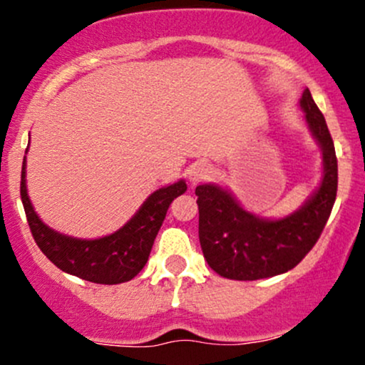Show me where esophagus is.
Wrapping results in <instances>:
<instances>
[{
  "instance_id": "1",
  "label": "esophagus",
  "mask_w": 365,
  "mask_h": 365,
  "mask_svg": "<svg viewBox=\"0 0 365 365\" xmlns=\"http://www.w3.org/2000/svg\"><path fill=\"white\" fill-rule=\"evenodd\" d=\"M211 173V168H209L207 163L204 161H195L194 165L188 168V180H190L192 185H199L200 182H204Z\"/></svg>"
}]
</instances>
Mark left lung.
Here are the masks:
<instances>
[{"instance_id": "obj_1", "label": "left lung", "mask_w": 365, "mask_h": 365, "mask_svg": "<svg viewBox=\"0 0 365 365\" xmlns=\"http://www.w3.org/2000/svg\"><path fill=\"white\" fill-rule=\"evenodd\" d=\"M300 106L324 159L321 187L302 209L283 220L267 221L244 211L223 188H195L204 259L223 278L254 282L287 273L311 252L328 223L338 188L336 153L324 116L309 89L304 91Z\"/></svg>"}]
</instances>
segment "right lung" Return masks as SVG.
<instances>
[{"label":"right lung","instance_id":"add662e5","mask_svg":"<svg viewBox=\"0 0 365 365\" xmlns=\"http://www.w3.org/2000/svg\"><path fill=\"white\" fill-rule=\"evenodd\" d=\"M187 190L185 182L159 188L144 202L135 216L113 235L98 240H78L48 228L36 215L25 187V158L22 165V197L29 228L37 247L54 266L86 282L116 284L130 282L148 262L171 200Z\"/></svg>","mask_w":365,"mask_h":365}]
</instances>
